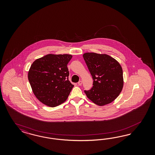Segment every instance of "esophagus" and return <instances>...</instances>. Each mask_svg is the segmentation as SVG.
Segmentation results:
<instances>
[{"label":"esophagus","mask_w":155,"mask_h":155,"mask_svg":"<svg viewBox=\"0 0 155 155\" xmlns=\"http://www.w3.org/2000/svg\"><path fill=\"white\" fill-rule=\"evenodd\" d=\"M82 84V81H80L78 82V84L79 85V86H81Z\"/></svg>","instance_id":"34e87169"}]
</instances>
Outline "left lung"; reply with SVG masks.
<instances>
[{"instance_id": "obj_1", "label": "left lung", "mask_w": 155, "mask_h": 155, "mask_svg": "<svg viewBox=\"0 0 155 155\" xmlns=\"http://www.w3.org/2000/svg\"><path fill=\"white\" fill-rule=\"evenodd\" d=\"M83 57L94 81L93 87L84 90L87 97L100 106L111 103L123 87L122 66L106 54L89 52L84 53Z\"/></svg>"}]
</instances>
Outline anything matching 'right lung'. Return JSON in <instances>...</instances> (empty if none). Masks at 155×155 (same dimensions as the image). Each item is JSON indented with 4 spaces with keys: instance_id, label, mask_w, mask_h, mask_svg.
<instances>
[{
    "instance_id": "right-lung-1",
    "label": "right lung",
    "mask_w": 155,
    "mask_h": 155,
    "mask_svg": "<svg viewBox=\"0 0 155 155\" xmlns=\"http://www.w3.org/2000/svg\"><path fill=\"white\" fill-rule=\"evenodd\" d=\"M71 54H49L33 62L28 78L33 94L41 102L54 107L65 102L74 87L68 80L67 65Z\"/></svg>"
}]
</instances>
